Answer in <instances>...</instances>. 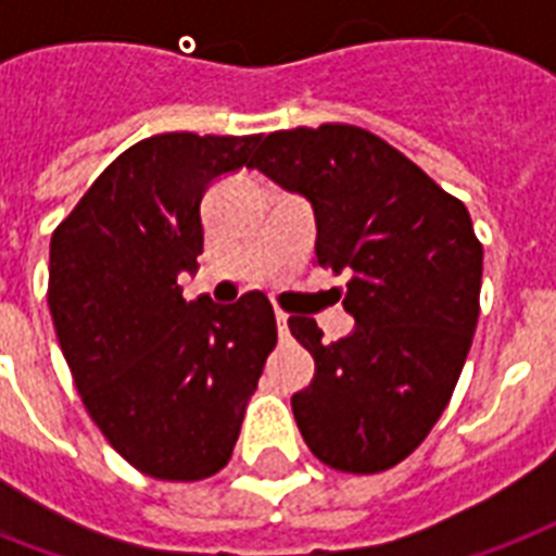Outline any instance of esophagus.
Wrapping results in <instances>:
<instances>
[{
    "label": "esophagus",
    "mask_w": 556,
    "mask_h": 556,
    "mask_svg": "<svg viewBox=\"0 0 556 556\" xmlns=\"http://www.w3.org/2000/svg\"><path fill=\"white\" fill-rule=\"evenodd\" d=\"M277 329H279V340H288V314L286 312H277Z\"/></svg>",
    "instance_id": "34e87169"
}]
</instances>
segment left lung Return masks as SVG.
<instances>
[{"mask_svg":"<svg viewBox=\"0 0 556 556\" xmlns=\"http://www.w3.org/2000/svg\"><path fill=\"white\" fill-rule=\"evenodd\" d=\"M248 167L312 201L317 265L349 270L352 334L326 343L312 317L288 320L314 357V380L291 397L296 427L323 465L389 470L439 421L473 343L482 242L470 213L361 126L270 132Z\"/></svg>","mask_w":556,"mask_h":556,"instance_id":"left-lung-1","label":"left lung"}]
</instances>
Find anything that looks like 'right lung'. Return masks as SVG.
I'll use <instances>...</instances> for the list:
<instances>
[{"label":"right lung","instance_id":"add662e5","mask_svg":"<svg viewBox=\"0 0 556 556\" xmlns=\"http://www.w3.org/2000/svg\"><path fill=\"white\" fill-rule=\"evenodd\" d=\"M260 135H152L121 152L51 236L48 308L74 387L141 473L199 482L230 462L277 346L268 296L185 300L204 251L201 199Z\"/></svg>","mask_w":556,"mask_h":556}]
</instances>
